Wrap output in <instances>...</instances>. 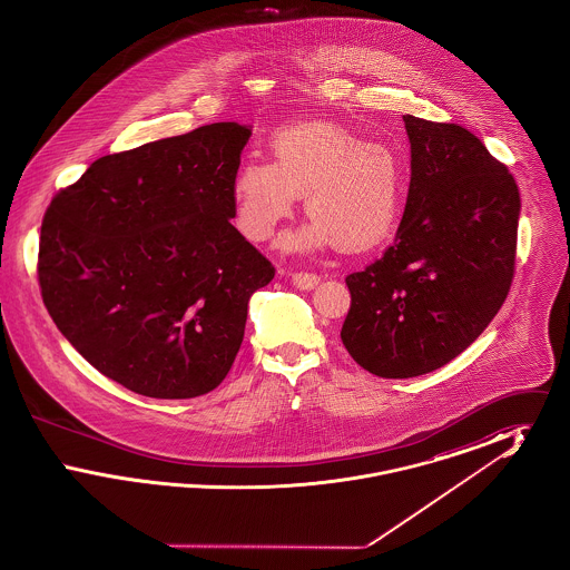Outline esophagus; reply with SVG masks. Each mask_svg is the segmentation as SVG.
Segmentation results:
<instances>
[{
    "instance_id": "1",
    "label": "esophagus",
    "mask_w": 570,
    "mask_h": 570,
    "mask_svg": "<svg viewBox=\"0 0 570 570\" xmlns=\"http://www.w3.org/2000/svg\"><path fill=\"white\" fill-rule=\"evenodd\" d=\"M291 282L298 291H314L318 286L321 277L314 273H291Z\"/></svg>"
}]
</instances>
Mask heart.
<instances>
[{
  "label": "heart",
  "mask_w": 570,
  "mask_h": 570,
  "mask_svg": "<svg viewBox=\"0 0 570 570\" xmlns=\"http://www.w3.org/2000/svg\"><path fill=\"white\" fill-rule=\"evenodd\" d=\"M273 158H247L233 179L237 222L265 242L305 194L307 226L288 249L365 252L382 244L402 214L406 177L391 149L335 124H297L272 136Z\"/></svg>",
  "instance_id": "obj_1"
}]
</instances>
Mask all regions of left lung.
I'll list each match as a JSON object with an SVG mask.
<instances>
[{
	"instance_id": "obj_1",
	"label": "left lung",
	"mask_w": 570,
	"mask_h": 570,
	"mask_svg": "<svg viewBox=\"0 0 570 570\" xmlns=\"http://www.w3.org/2000/svg\"><path fill=\"white\" fill-rule=\"evenodd\" d=\"M410 188L395 244L346 277L342 342L380 379L430 374L463 353L511 291L515 179L458 124L404 115Z\"/></svg>"
}]
</instances>
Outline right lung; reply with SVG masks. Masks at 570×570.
<instances>
[{"label": "right lung", "instance_id": "1", "mask_svg": "<svg viewBox=\"0 0 570 570\" xmlns=\"http://www.w3.org/2000/svg\"><path fill=\"white\" fill-rule=\"evenodd\" d=\"M249 126L219 121L105 156L51 200L38 279L61 335L145 397L226 379L247 301L275 275L230 224Z\"/></svg>", "mask_w": 570, "mask_h": 570}]
</instances>
